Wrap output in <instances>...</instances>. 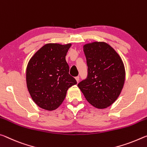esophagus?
<instances>
[{"label": "esophagus", "mask_w": 147, "mask_h": 147, "mask_svg": "<svg viewBox=\"0 0 147 147\" xmlns=\"http://www.w3.org/2000/svg\"><path fill=\"white\" fill-rule=\"evenodd\" d=\"M76 81H77V82H79V76H77V77H76Z\"/></svg>", "instance_id": "obj_1"}]
</instances>
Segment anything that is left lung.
Here are the masks:
<instances>
[{
  "label": "left lung",
  "mask_w": 147,
  "mask_h": 147,
  "mask_svg": "<svg viewBox=\"0 0 147 147\" xmlns=\"http://www.w3.org/2000/svg\"><path fill=\"white\" fill-rule=\"evenodd\" d=\"M88 74L78 83L86 100L103 109L117 99L123 88L125 69L122 59L109 44L93 42L83 46Z\"/></svg>",
  "instance_id": "1"
}]
</instances>
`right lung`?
Masks as SVG:
<instances>
[{"label":"right lung","instance_id":"1","mask_svg":"<svg viewBox=\"0 0 147 147\" xmlns=\"http://www.w3.org/2000/svg\"><path fill=\"white\" fill-rule=\"evenodd\" d=\"M71 44H47L34 55L26 68V85L34 102L48 111L61 105L66 92L77 84L69 74L66 56Z\"/></svg>","mask_w":147,"mask_h":147}]
</instances>
